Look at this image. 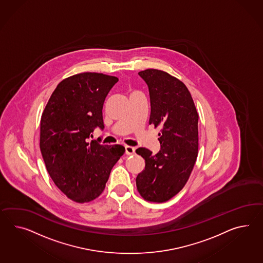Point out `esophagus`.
<instances>
[{
  "label": "esophagus",
  "instance_id": "34e87169",
  "mask_svg": "<svg viewBox=\"0 0 263 263\" xmlns=\"http://www.w3.org/2000/svg\"><path fill=\"white\" fill-rule=\"evenodd\" d=\"M135 147L132 146H125V154L126 155H133L135 153Z\"/></svg>",
  "mask_w": 263,
  "mask_h": 263
}]
</instances>
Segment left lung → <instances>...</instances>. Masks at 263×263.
<instances>
[{
	"mask_svg": "<svg viewBox=\"0 0 263 263\" xmlns=\"http://www.w3.org/2000/svg\"><path fill=\"white\" fill-rule=\"evenodd\" d=\"M150 95L149 124L160 126V150L156 155L147 148L136 150L145 160L137 176L141 197L152 202H164L184 187L199 149V115L185 84L164 71L139 72Z\"/></svg>",
	"mask_w": 263,
	"mask_h": 263,
	"instance_id": "obj_1",
	"label": "left lung"
}]
</instances>
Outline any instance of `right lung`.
<instances>
[{"label": "right lung", "mask_w": 263, "mask_h": 263, "mask_svg": "<svg viewBox=\"0 0 263 263\" xmlns=\"http://www.w3.org/2000/svg\"><path fill=\"white\" fill-rule=\"evenodd\" d=\"M119 81L103 73L84 72L57 85L41 119L40 149L47 172L67 198L84 203L98 198L125 148L88 141L104 128L103 106Z\"/></svg>", "instance_id": "obj_1"}]
</instances>
